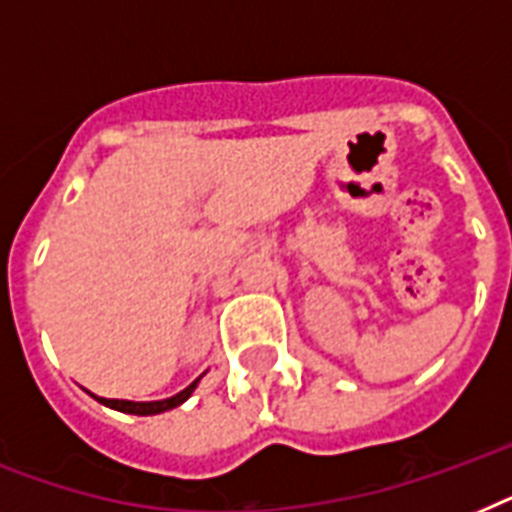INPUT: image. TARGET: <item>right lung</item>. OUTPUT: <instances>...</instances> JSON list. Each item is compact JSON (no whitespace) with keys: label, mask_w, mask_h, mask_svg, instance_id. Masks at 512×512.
Here are the masks:
<instances>
[{"label":"right lung","mask_w":512,"mask_h":512,"mask_svg":"<svg viewBox=\"0 0 512 512\" xmlns=\"http://www.w3.org/2000/svg\"><path fill=\"white\" fill-rule=\"evenodd\" d=\"M199 380H193L191 385H188L185 390H180L177 396L164 398V401H122V398H98V396L95 398H98L100 404H106V406H111V409H116V412L140 414V417H146V414H162V412H167V409H175V406H180L183 401H188V396H191L193 390H196Z\"/></svg>","instance_id":"right-lung-1"}]
</instances>
